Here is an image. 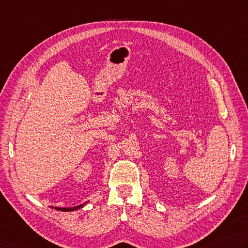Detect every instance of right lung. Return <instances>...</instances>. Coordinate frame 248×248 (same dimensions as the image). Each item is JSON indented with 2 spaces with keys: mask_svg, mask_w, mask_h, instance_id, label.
<instances>
[{
  "mask_svg": "<svg viewBox=\"0 0 248 248\" xmlns=\"http://www.w3.org/2000/svg\"><path fill=\"white\" fill-rule=\"evenodd\" d=\"M86 204H87V202H85L84 204H80V205H77V206H73V207H58V206H56L55 210L61 211V212H73V211L79 210L80 207H82V206L86 205ZM51 207H53V206H51Z\"/></svg>",
  "mask_w": 248,
  "mask_h": 248,
  "instance_id": "obj_1",
  "label": "right lung"
}]
</instances>
